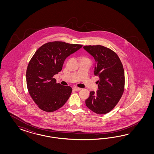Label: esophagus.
<instances>
[{
    "label": "esophagus",
    "mask_w": 154,
    "mask_h": 154,
    "mask_svg": "<svg viewBox=\"0 0 154 154\" xmlns=\"http://www.w3.org/2000/svg\"><path fill=\"white\" fill-rule=\"evenodd\" d=\"M73 89L75 90V91H79L80 90H81V88H77V87H74Z\"/></svg>",
    "instance_id": "34e87169"
}]
</instances>
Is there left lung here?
I'll list each match as a JSON object with an SVG mask.
<instances>
[{"label":"left lung","mask_w":154,"mask_h":154,"mask_svg":"<svg viewBox=\"0 0 154 154\" xmlns=\"http://www.w3.org/2000/svg\"><path fill=\"white\" fill-rule=\"evenodd\" d=\"M84 48L96 61L94 75L99 81L97 92L90 91L86 105L94 112L103 115L112 111L124 91L125 75L119 57L110 48L101 45L85 46Z\"/></svg>","instance_id":"1"}]
</instances>
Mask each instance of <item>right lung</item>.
I'll return each mask as SVG.
<instances>
[{
    "label": "right lung",
    "mask_w": 154,
    "mask_h": 154,
    "mask_svg": "<svg viewBox=\"0 0 154 154\" xmlns=\"http://www.w3.org/2000/svg\"><path fill=\"white\" fill-rule=\"evenodd\" d=\"M82 47L61 41L48 42L30 59L26 73L27 88L33 101L42 111H55L69 98L72 88L57 83L53 77L61 70L65 59Z\"/></svg>",
    "instance_id": "add662e5"
}]
</instances>
